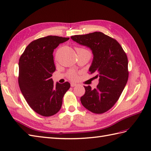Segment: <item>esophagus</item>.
I'll use <instances>...</instances> for the list:
<instances>
[{
  "instance_id": "esophagus-1",
  "label": "esophagus",
  "mask_w": 151,
  "mask_h": 151,
  "mask_svg": "<svg viewBox=\"0 0 151 151\" xmlns=\"http://www.w3.org/2000/svg\"><path fill=\"white\" fill-rule=\"evenodd\" d=\"M77 86V84H75V83H70V86H71V87H75V86Z\"/></svg>"
}]
</instances>
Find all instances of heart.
<instances>
[{"instance_id": "obj_1", "label": "heart", "mask_w": 151, "mask_h": 151, "mask_svg": "<svg viewBox=\"0 0 151 151\" xmlns=\"http://www.w3.org/2000/svg\"><path fill=\"white\" fill-rule=\"evenodd\" d=\"M79 50H82V51H86V52H88L89 53V52L88 50H86L84 49H81V48H77L76 49V51H79ZM76 77V75L75 72H70L69 73V78H71V79H75Z\"/></svg>"}]
</instances>
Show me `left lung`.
<instances>
[{
  "instance_id": "left-lung-1",
  "label": "left lung",
  "mask_w": 151,
  "mask_h": 151,
  "mask_svg": "<svg viewBox=\"0 0 151 151\" xmlns=\"http://www.w3.org/2000/svg\"><path fill=\"white\" fill-rule=\"evenodd\" d=\"M70 38L92 51L89 71L99 78L97 88L84 86L82 104L95 114H102L113 106L119 98L129 78L128 59L117 41L101 32L75 35Z\"/></svg>"
}]
</instances>
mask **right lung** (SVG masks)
Returning <instances> with one entry per match:
<instances>
[{
  "mask_svg": "<svg viewBox=\"0 0 151 151\" xmlns=\"http://www.w3.org/2000/svg\"><path fill=\"white\" fill-rule=\"evenodd\" d=\"M69 40L56 36L39 38L28 45L19 59L21 91L31 108L42 116H52L59 111L70 88L68 82L55 84L51 78L56 70L54 49Z\"/></svg>",
  "mask_w": 151,
  "mask_h": 151,
  "instance_id": "right-lung-1",
  "label": "right lung"
}]
</instances>
